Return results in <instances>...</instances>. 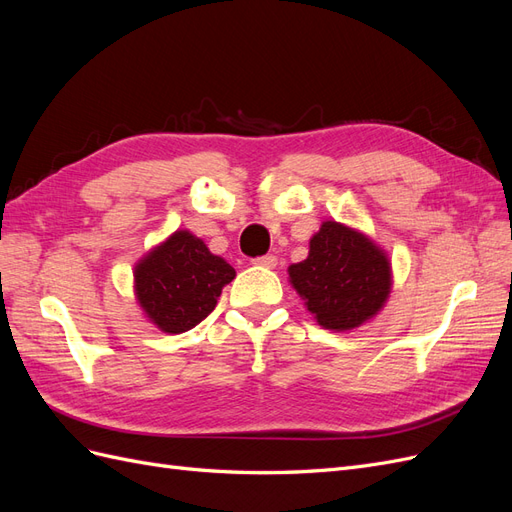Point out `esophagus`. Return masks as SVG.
<instances>
[{"label":"esophagus","mask_w":512,"mask_h":512,"mask_svg":"<svg viewBox=\"0 0 512 512\" xmlns=\"http://www.w3.org/2000/svg\"><path fill=\"white\" fill-rule=\"evenodd\" d=\"M254 265L258 267H265V269H275L277 267V258L273 254H267V256H258L252 260Z\"/></svg>","instance_id":"esophagus-1"}]
</instances>
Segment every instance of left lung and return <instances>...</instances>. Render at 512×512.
Instances as JSON below:
<instances>
[{
	"instance_id": "1",
	"label": "left lung",
	"mask_w": 512,
	"mask_h": 512,
	"mask_svg": "<svg viewBox=\"0 0 512 512\" xmlns=\"http://www.w3.org/2000/svg\"><path fill=\"white\" fill-rule=\"evenodd\" d=\"M294 286L320 327L350 331L374 318L391 292V262L363 232L322 222L309 254L288 267Z\"/></svg>"
}]
</instances>
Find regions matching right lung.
Segmentation results:
<instances>
[{
	"instance_id": "1",
	"label": "right lung",
	"mask_w": 512,
	"mask_h": 512,
	"mask_svg": "<svg viewBox=\"0 0 512 512\" xmlns=\"http://www.w3.org/2000/svg\"><path fill=\"white\" fill-rule=\"evenodd\" d=\"M232 280L235 269L188 230L153 247L134 269L136 299L164 333H183L203 322Z\"/></svg>"
}]
</instances>
